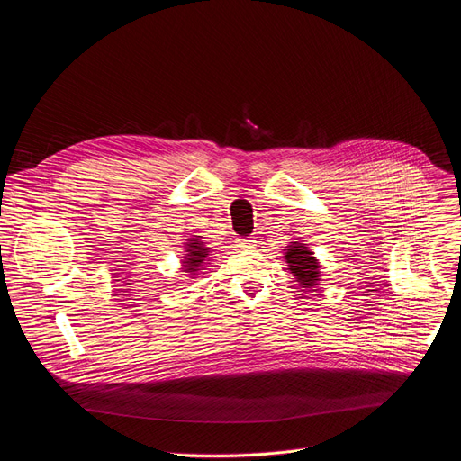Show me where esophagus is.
Masks as SVG:
<instances>
[{
	"mask_svg": "<svg viewBox=\"0 0 461 461\" xmlns=\"http://www.w3.org/2000/svg\"><path fill=\"white\" fill-rule=\"evenodd\" d=\"M236 243H238V248H241V249H253L257 241H255L253 236H240V238H236Z\"/></svg>",
	"mask_w": 461,
	"mask_h": 461,
	"instance_id": "esophagus-1",
	"label": "esophagus"
}]
</instances>
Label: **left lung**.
Here are the masks:
<instances>
[{"label":"left lung","instance_id":"left-lung-1","mask_svg":"<svg viewBox=\"0 0 461 461\" xmlns=\"http://www.w3.org/2000/svg\"><path fill=\"white\" fill-rule=\"evenodd\" d=\"M285 257L290 266V272L305 288L312 286L318 281V274H320L318 264H316L312 253L307 251L303 246H297V243H294L292 248H288Z\"/></svg>","mask_w":461,"mask_h":461}]
</instances>
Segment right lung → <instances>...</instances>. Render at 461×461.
I'll use <instances>...</instances> for the list:
<instances>
[{
	"instance_id": "right-lung-1",
	"label": "right lung",
	"mask_w": 461,
	"mask_h": 461,
	"mask_svg": "<svg viewBox=\"0 0 461 461\" xmlns=\"http://www.w3.org/2000/svg\"><path fill=\"white\" fill-rule=\"evenodd\" d=\"M206 255H208V249L203 246V243H199L197 240H192V243H189L187 248V258L184 262L187 272H195V269H199L204 264Z\"/></svg>"
}]
</instances>
